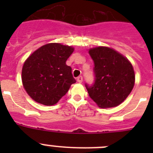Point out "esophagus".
<instances>
[{"label": "esophagus", "instance_id": "obj_1", "mask_svg": "<svg viewBox=\"0 0 153 153\" xmlns=\"http://www.w3.org/2000/svg\"><path fill=\"white\" fill-rule=\"evenodd\" d=\"M76 80H77L78 83H82V82H83V76H78L77 79H76Z\"/></svg>", "mask_w": 153, "mask_h": 153}]
</instances>
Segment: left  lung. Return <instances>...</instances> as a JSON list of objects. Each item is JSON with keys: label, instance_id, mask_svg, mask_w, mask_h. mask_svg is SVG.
Segmentation results:
<instances>
[{"label": "left lung", "instance_id": "8db88e82", "mask_svg": "<svg viewBox=\"0 0 153 153\" xmlns=\"http://www.w3.org/2000/svg\"><path fill=\"white\" fill-rule=\"evenodd\" d=\"M94 62V83L85 84L89 96L100 108L122 103L135 83L133 67L127 58L112 48L98 47L89 51Z\"/></svg>", "mask_w": 153, "mask_h": 153}]
</instances>
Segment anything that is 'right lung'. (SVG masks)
I'll list each match as a JSON object with an SVG mask.
<instances>
[{"mask_svg":"<svg viewBox=\"0 0 153 153\" xmlns=\"http://www.w3.org/2000/svg\"><path fill=\"white\" fill-rule=\"evenodd\" d=\"M74 49L52 43L42 46L24 62L22 83L33 100L46 106L56 104L76 83L72 69L66 64Z\"/></svg>","mask_w":153,"mask_h":153,"instance_id":"right-lung-1","label":"right lung"}]
</instances>
